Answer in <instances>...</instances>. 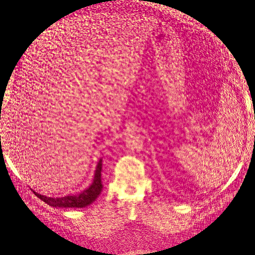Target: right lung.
I'll return each mask as SVG.
<instances>
[{
	"instance_id": "obj_1",
	"label": "right lung",
	"mask_w": 255,
	"mask_h": 255,
	"mask_svg": "<svg viewBox=\"0 0 255 255\" xmlns=\"http://www.w3.org/2000/svg\"><path fill=\"white\" fill-rule=\"evenodd\" d=\"M102 160L99 161V164L96 166L95 175H94V181L92 183V185L85 189L79 195H69V196L64 197H59V198H52V197H47L44 195H40L36 192L34 194L36 196L41 199L42 202H45L49 206L52 207H60V208H83L92 204L94 200L99 197L103 189V184H102Z\"/></svg>"
}]
</instances>
